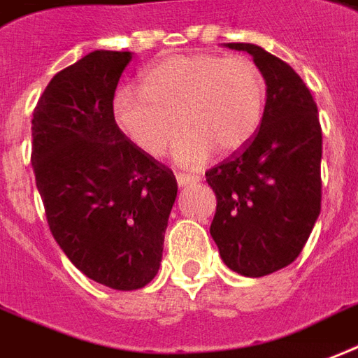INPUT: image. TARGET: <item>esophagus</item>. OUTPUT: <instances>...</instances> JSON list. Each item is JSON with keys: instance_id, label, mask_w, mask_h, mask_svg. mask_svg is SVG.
Listing matches in <instances>:
<instances>
[{"instance_id": "34e87169", "label": "esophagus", "mask_w": 358, "mask_h": 358, "mask_svg": "<svg viewBox=\"0 0 358 358\" xmlns=\"http://www.w3.org/2000/svg\"><path fill=\"white\" fill-rule=\"evenodd\" d=\"M199 180H201V176H197V174H185V173L176 174V182H178L180 187H185V185L195 184V182H199Z\"/></svg>"}]
</instances>
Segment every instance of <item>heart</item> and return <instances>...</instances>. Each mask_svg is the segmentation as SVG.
Wrapping results in <instances>:
<instances>
[{
    "mask_svg": "<svg viewBox=\"0 0 358 358\" xmlns=\"http://www.w3.org/2000/svg\"><path fill=\"white\" fill-rule=\"evenodd\" d=\"M264 108L266 80L245 56L163 59L144 71L141 92L124 88L114 97L116 124L144 154L157 157L185 129L174 146V159L185 167L204 163L215 148H244L257 135Z\"/></svg>",
    "mask_w": 358,
    "mask_h": 358,
    "instance_id": "1",
    "label": "heart"
}]
</instances>
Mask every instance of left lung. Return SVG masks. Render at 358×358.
<instances>
[{
	"mask_svg": "<svg viewBox=\"0 0 358 358\" xmlns=\"http://www.w3.org/2000/svg\"><path fill=\"white\" fill-rule=\"evenodd\" d=\"M252 54L266 80L257 135L206 171L217 206L210 234L223 263L261 278L299 257L321 212L323 136L317 105L291 65L252 43H225Z\"/></svg>",
	"mask_w": 358,
	"mask_h": 358,
	"instance_id": "8db88e82",
	"label": "left lung"
}]
</instances>
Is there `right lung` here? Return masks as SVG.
<instances>
[{"label": "right lung", "mask_w": 358, "mask_h": 358, "mask_svg": "<svg viewBox=\"0 0 358 358\" xmlns=\"http://www.w3.org/2000/svg\"><path fill=\"white\" fill-rule=\"evenodd\" d=\"M131 58L90 52L54 75L31 120V165L52 236L82 274L118 291L155 278L178 191L173 171L114 120Z\"/></svg>", "instance_id": "add662e5"}]
</instances>
